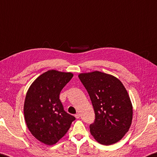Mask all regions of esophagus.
Wrapping results in <instances>:
<instances>
[{"label":"esophagus","mask_w":157,"mask_h":157,"mask_svg":"<svg viewBox=\"0 0 157 157\" xmlns=\"http://www.w3.org/2000/svg\"><path fill=\"white\" fill-rule=\"evenodd\" d=\"M75 117L77 118V119H79V117H80V115H79V113H76L75 114Z\"/></svg>","instance_id":"1"}]
</instances>
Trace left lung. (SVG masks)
Listing matches in <instances>:
<instances>
[{"label": "left lung", "instance_id": "1", "mask_svg": "<svg viewBox=\"0 0 157 157\" xmlns=\"http://www.w3.org/2000/svg\"><path fill=\"white\" fill-rule=\"evenodd\" d=\"M95 114L90 132L95 140L109 146L123 138L132 124V105L123 84L115 76L99 71L80 73Z\"/></svg>", "mask_w": 157, "mask_h": 157}]
</instances>
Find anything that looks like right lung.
I'll return each instance as SVG.
<instances>
[{
    "label": "right lung",
    "instance_id": "obj_1",
    "mask_svg": "<svg viewBox=\"0 0 157 157\" xmlns=\"http://www.w3.org/2000/svg\"><path fill=\"white\" fill-rule=\"evenodd\" d=\"M71 73L49 70L36 79L27 90L24 115L36 139L51 146L63 137L75 117L64 110L59 93L73 78Z\"/></svg>",
    "mask_w": 157,
    "mask_h": 157
}]
</instances>
